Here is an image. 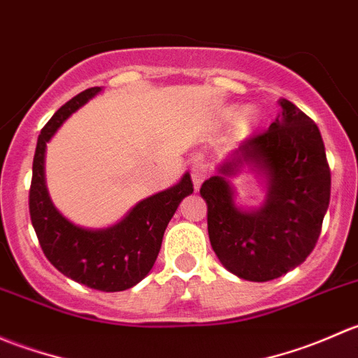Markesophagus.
Segmentation results:
<instances>
[{
    "instance_id": "obj_1",
    "label": "esophagus",
    "mask_w": 358,
    "mask_h": 358,
    "mask_svg": "<svg viewBox=\"0 0 358 358\" xmlns=\"http://www.w3.org/2000/svg\"><path fill=\"white\" fill-rule=\"evenodd\" d=\"M190 176H192L194 189L199 190L202 182L209 176V166L204 161H196L192 164V168H190Z\"/></svg>"
}]
</instances>
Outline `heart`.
<instances>
[{
	"label": "heart",
	"instance_id": "obj_1",
	"mask_svg": "<svg viewBox=\"0 0 358 358\" xmlns=\"http://www.w3.org/2000/svg\"><path fill=\"white\" fill-rule=\"evenodd\" d=\"M258 121V110L255 107H246L243 112L239 114V119H237V128L241 131H248L252 124H256Z\"/></svg>",
	"mask_w": 358,
	"mask_h": 358
}]
</instances>
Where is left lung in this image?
Instances as JSON below:
<instances>
[{
    "mask_svg": "<svg viewBox=\"0 0 358 358\" xmlns=\"http://www.w3.org/2000/svg\"><path fill=\"white\" fill-rule=\"evenodd\" d=\"M266 131L232 150L201 187L208 234L222 265L239 279L266 282L301 265L313 251L329 208L331 171L315 122L289 100ZM244 165L260 176L259 208L235 204L229 183Z\"/></svg>",
    "mask_w": 358,
    "mask_h": 358,
    "instance_id": "obj_1",
    "label": "left lung"
}]
</instances>
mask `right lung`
<instances>
[{
  "label": "right lung",
  "mask_w": 358,
  "mask_h": 358,
  "mask_svg": "<svg viewBox=\"0 0 358 358\" xmlns=\"http://www.w3.org/2000/svg\"><path fill=\"white\" fill-rule=\"evenodd\" d=\"M100 92L102 88L95 86L76 95L41 129L32 161L29 213L43 252L59 272L92 289L115 292L129 289L150 272L166 227L183 197L194 192V185L185 173L176 185L140 201L107 229H85L67 220L46 189V143L69 115Z\"/></svg>",
  "instance_id": "1"
}]
</instances>
